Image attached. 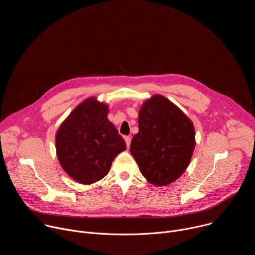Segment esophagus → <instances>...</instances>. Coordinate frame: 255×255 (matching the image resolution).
Masks as SVG:
<instances>
[{
    "label": "esophagus",
    "instance_id": "obj_1",
    "mask_svg": "<svg viewBox=\"0 0 255 255\" xmlns=\"http://www.w3.org/2000/svg\"><path fill=\"white\" fill-rule=\"evenodd\" d=\"M124 139H125V142H126L127 147L129 148V146H130V143H131V137H130V136H125V137H124Z\"/></svg>",
    "mask_w": 255,
    "mask_h": 255
}]
</instances>
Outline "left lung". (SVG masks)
<instances>
[{"label":"left lung","mask_w":255,"mask_h":255,"mask_svg":"<svg viewBox=\"0 0 255 255\" xmlns=\"http://www.w3.org/2000/svg\"><path fill=\"white\" fill-rule=\"evenodd\" d=\"M138 128L130 152L142 175L157 187L173 183L185 172L194 152L193 123L169 100L155 95L140 109Z\"/></svg>","instance_id":"left-lung-1"}]
</instances>
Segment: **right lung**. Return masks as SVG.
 <instances>
[{
    "label": "right lung",
    "mask_w": 255,
    "mask_h": 255,
    "mask_svg": "<svg viewBox=\"0 0 255 255\" xmlns=\"http://www.w3.org/2000/svg\"><path fill=\"white\" fill-rule=\"evenodd\" d=\"M108 106L90 98L60 125L56 153L65 172L78 183L94 184L110 170L114 158L126 149L116 127L108 120Z\"/></svg>",
    "instance_id": "obj_1"
}]
</instances>
